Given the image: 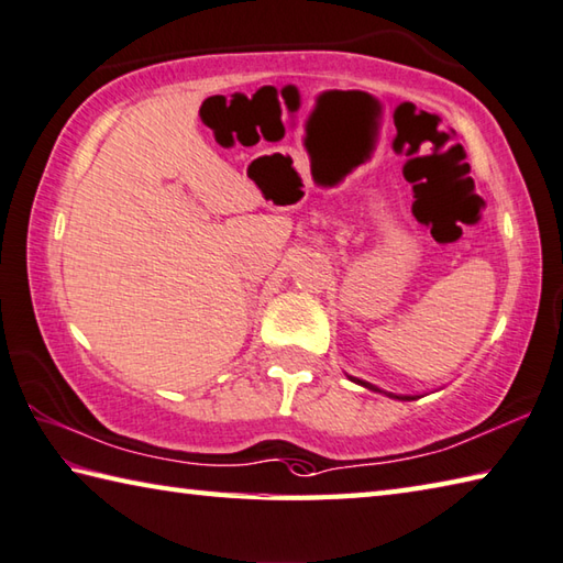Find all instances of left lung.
Returning a JSON list of instances; mask_svg holds the SVG:
<instances>
[{
	"label": "left lung",
	"instance_id": "1",
	"mask_svg": "<svg viewBox=\"0 0 563 563\" xmlns=\"http://www.w3.org/2000/svg\"><path fill=\"white\" fill-rule=\"evenodd\" d=\"M347 379H353L355 385L365 387V389H373V391H379V395H387L389 399H399V401H413V399H419V395H395V391H385V389H379L377 385H373V382H365V379L353 377V375H347Z\"/></svg>",
	"mask_w": 563,
	"mask_h": 563
}]
</instances>
